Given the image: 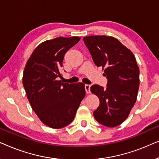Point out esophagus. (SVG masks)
I'll use <instances>...</instances> for the list:
<instances>
[{
    "mask_svg": "<svg viewBox=\"0 0 159 159\" xmlns=\"http://www.w3.org/2000/svg\"><path fill=\"white\" fill-rule=\"evenodd\" d=\"M90 84H85L84 85V88H85V91L87 93H90Z\"/></svg>",
    "mask_w": 159,
    "mask_h": 159,
    "instance_id": "obj_1",
    "label": "esophagus"
}]
</instances>
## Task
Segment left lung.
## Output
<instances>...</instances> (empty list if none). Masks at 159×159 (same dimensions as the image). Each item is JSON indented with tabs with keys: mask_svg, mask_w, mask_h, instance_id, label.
Segmentation results:
<instances>
[{
	"mask_svg": "<svg viewBox=\"0 0 159 159\" xmlns=\"http://www.w3.org/2000/svg\"><path fill=\"white\" fill-rule=\"evenodd\" d=\"M83 40L95 64L103 68V75L108 80L106 88L91 86L90 91L100 100L93 116L106 127H116L129 116L138 96L140 69L135 57L114 37L93 35Z\"/></svg>",
	"mask_w": 159,
	"mask_h": 159,
	"instance_id": "obj_1",
	"label": "left lung"
}]
</instances>
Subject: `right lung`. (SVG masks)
Instances as JSON below:
<instances>
[{
  "mask_svg": "<svg viewBox=\"0 0 159 159\" xmlns=\"http://www.w3.org/2000/svg\"><path fill=\"white\" fill-rule=\"evenodd\" d=\"M80 40L79 37H59L40 43L24 70L23 85L32 110L43 124L53 129L66 127L74 120L85 96L82 82L58 80L65 53Z\"/></svg>",
  "mask_w": 159,
  "mask_h": 159,
  "instance_id": "obj_1",
  "label": "right lung"
}]
</instances>
